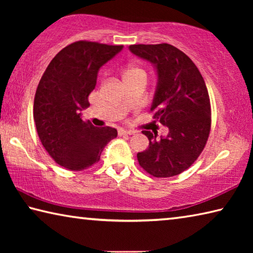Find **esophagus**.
<instances>
[{
    "mask_svg": "<svg viewBox=\"0 0 253 253\" xmlns=\"http://www.w3.org/2000/svg\"><path fill=\"white\" fill-rule=\"evenodd\" d=\"M118 134H119V135H132V134H134V131H132V130L119 129V130H118Z\"/></svg>",
    "mask_w": 253,
    "mask_h": 253,
    "instance_id": "obj_1",
    "label": "esophagus"
}]
</instances>
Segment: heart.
Wrapping results in <instances>:
<instances>
[{
	"mask_svg": "<svg viewBox=\"0 0 253 253\" xmlns=\"http://www.w3.org/2000/svg\"><path fill=\"white\" fill-rule=\"evenodd\" d=\"M135 74H144V71L142 69H139V68H129V69H127L125 71V76H124V78L128 76H131V75H135Z\"/></svg>",
	"mask_w": 253,
	"mask_h": 253,
	"instance_id": "obj_1",
	"label": "heart"
}]
</instances>
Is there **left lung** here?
Listing matches in <instances>:
<instances>
[{"label":"left lung","instance_id":"left-lung-1","mask_svg":"<svg viewBox=\"0 0 253 253\" xmlns=\"http://www.w3.org/2000/svg\"><path fill=\"white\" fill-rule=\"evenodd\" d=\"M132 54L146 60L156 71L157 84L151 110L169 128L166 137L143 130L148 148L137 154L139 165L155 177L181 174L202 153L211 129L210 97L202 75L193 61L175 46L129 45Z\"/></svg>","mask_w":253,"mask_h":253}]
</instances>
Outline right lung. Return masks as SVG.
<instances>
[{"label": "right lung", "instance_id": "add662e5", "mask_svg": "<svg viewBox=\"0 0 253 253\" xmlns=\"http://www.w3.org/2000/svg\"><path fill=\"white\" fill-rule=\"evenodd\" d=\"M123 45L78 41L63 48L49 63L37 88L33 117L38 135L49 155L71 170L90 168L117 130L84 122L81 111L96 87L100 68Z\"/></svg>", "mask_w": 253, "mask_h": 253}]
</instances>
